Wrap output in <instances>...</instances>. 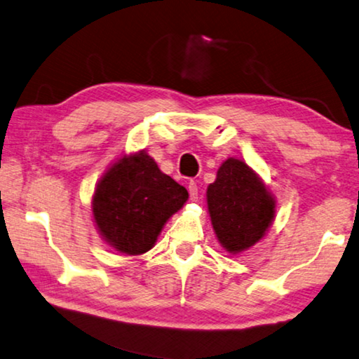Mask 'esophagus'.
<instances>
[{
	"label": "esophagus",
	"instance_id": "obj_1",
	"mask_svg": "<svg viewBox=\"0 0 359 359\" xmlns=\"http://www.w3.org/2000/svg\"><path fill=\"white\" fill-rule=\"evenodd\" d=\"M187 191H189L191 201H197V198H198V187H197L194 181H192V183H189V186H187Z\"/></svg>",
	"mask_w": 359,
	"mask_h": 359
}]
</instances>
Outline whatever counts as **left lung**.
I'll return each mask as SVG.
<instances>
[{"label": "left lung", "instance_id": "left-lung-1", "mask_svg": "<svg viewBox=\"0 0 359 359\" xmlns=\"http://www.w3.org/2000/svg\"><path fill=\"white\" fill-rule=\"evenodd\" d=\"M207 205L215 234L229 253L244 252L263 239L276 213L274 197L260 176L234 157L226 158L207 187Z\"/></svg>", "mask_w": 359, "mask_h": 359}]
</instances>
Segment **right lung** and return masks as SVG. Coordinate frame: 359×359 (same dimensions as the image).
<instances>
[{
  "mask_svg": "<svg viewBox=\"0 0 359 359\" xmlns=\"http://www.w3.org/2000/svg\"><path fill=\"white\" fill-rule=\"evenodd\" d=\"M187 197L186 187L140 151L118 158L102 175L91 208L99 234L110 247L126 255H141L156 245L165 223Z\"/></svg>",
  "mask_w": 359,
  "mask_h": 359,
  "instance_id": "right-lung-1",
  "label": "right lung"
}]
</instances>
